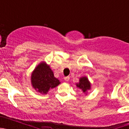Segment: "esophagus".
Returning a JSON list of instances; mask_svg holds the SVG:
<instances>
[{
    "label": "esophagus",
    "instance_id": "34e87169",
    "mask_svg": "<svg viewBox=\"0 0 129 129\" xmlns=\"http://www.w3.org/2000/svg\"><path fill=\"white\" fill-rule=\"evenodd\" d=\"M64 79L66 81H69V79H70V77H69V76H67V77H64Z\"/></svg>",
    "mask_w": 129,
    "mask_h": 129
}]
</instances>
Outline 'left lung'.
I'll return each instance as SVG.
<instances>
[{"instance_id": "left-lung-1", "label": "left lung", "mask_w": 129, "mask_h": 129, "mask_svg": "<svg viewBox=\"0 0 129 129\" xmlns=\"http://www.w3.org/2000/svg\"><path fill=\"white\" fill-rule=\"evenodd\" d=\"M76 86L79 88L81 89L84 93H86V92L91 88L90 83L86 77H81L79 79V82L76 83Z\"/></svg>"}]
</instances>
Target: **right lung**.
<instances>
[{
	"label": "right lung",
	"mask_w": 129,
	"mask_h": 129,
	"mask_svg": "<svg viewBox=\"0 0 129 129\" xmlns=\"http://www.w3.org/2000/svg\"><path fill=\"white\" fill-rule=\"evenodd\" d=\"M33 88L37 92L46 94L49 90L56 87L60 84L58 79L55 78L50 66L42 62L37 66L31 76Z\"/></svg>",
	"instance_id": "1"
}]
</instances>
